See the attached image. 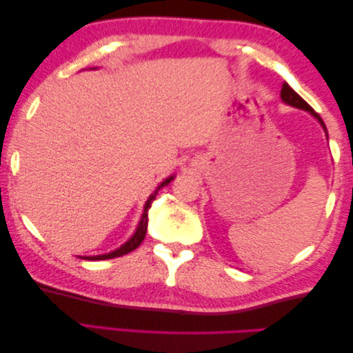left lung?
<instances>
[{
	"label": "left lung",
	"instance_id": "obj_1",
	"mask_svg": "<svg viewBox=\"0 0 353 353\" xmlns=\"http://www.w3.org/2000/svg\"><path fill=\"white\" fill-rule=\"evenodd\" d=\"M280 97H281V100L286 103V105H291V106H294V108H299V109H303V111H308L311 115H313V117H316L317 120H319V123L322 125V128L325 130V132H327V128H325V125H323V122H322L321 115H319V114H316V112H314V109L311 108V106L308 105V103L303 100L302 97H300L299 94H296V92H294V90L290 88V85L286 84V83L283 84Z\"/></svg>",
	"mask_w": 353,
	"mask_h": 353
}]
</instances>
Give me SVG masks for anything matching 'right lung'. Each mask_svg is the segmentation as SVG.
<instances>
[{"instance_id": "add662e5", "label": "right lung", "mask_w": 353, "mask_h": 353, "mask_svg": "<svg viewBox=\"0 0 353 353\" xmlns=\"http://www.w3.org/2000/svg\"><path fill=\"white\" fill-rule=\"evenodd\" d=\"M173 180V176H169L167 180H164L163 183L159 184L158 188H156L154 192L150 195L145 206H143V212H142V217H141V222H139L137 228H136V233L131 236V238L125 242V244L122 247H119L117 250H114L111 253H106V255H97V256H81L84 259H89V261H100V259H111V258H117V256H122V255H126V253H130L132 250H136V248L141 245V242L143 241V238H145L147 234V227H148V210L150 206H152V201L156 199V194H158V190L161 188H164L169 184L170 181Z\"/></svg>"}]
</instances>
